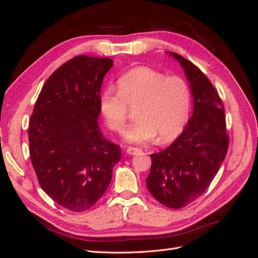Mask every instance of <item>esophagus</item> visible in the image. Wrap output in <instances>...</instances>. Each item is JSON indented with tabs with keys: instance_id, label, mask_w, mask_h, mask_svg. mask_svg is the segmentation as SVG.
I'll return each instance as SVG.
<instances>
[{
	"instance_id": "obj_1",
	"label": "esophagus",
	"mask_w": 258,
	"mask_h": 258,
	"mask_svg": "<svg viewBox=\"0 0 258 258\" xmlns=\"http://www.w3.org/2000/svg\"><path fill=\"white\" fill-rule=\"evenodd\" d=\"M141 152H142V150H141V148H139V147H132V146H130V147L127 148V153L129 155H137V154L141 153Z\"/></svg>"
}]
</instances>
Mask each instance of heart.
<instances>
[{
	"label": "heart",
	"instance_id": "obj_1",
	"mask_svg": "<svg viewBox=\"0 0 258 258\" xmlns=\"http://www.w3.org/2000/svg\"><path fill=\"white\" fill-rule=\"evenodd\" d=\"M117 90L102 93L100 111L106 126L122 134L129 108L137 107L138 120L126 132L127 141L145 143L158 135L167 142L183 130L190 110V89L183 77L140 67L119 77Z\"/></svg>",
	"mask_w": 258,
	"mask_h": 258
}]
</instances>
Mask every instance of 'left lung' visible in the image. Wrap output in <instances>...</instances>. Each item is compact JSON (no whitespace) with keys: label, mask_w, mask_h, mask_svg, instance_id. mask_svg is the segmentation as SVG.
<instances>
[{"label":"left lung","mask_w":258,"mask_h":258,"mask_svg":"<svg viewBox=\"0 0 258 258\" xmlns=\"http://www.w3.org/2000/svg\"><path fill=\"white\" fill-rule=\"evenodd\" d=\"M184 69L194 97L186 128L166 150L151 155L146 186L152 196L171 209L196 200L210 186L227 154L225 108L217 90L192 62L168 52Z\"/></svg>","instance_id":"obj_1"}]
</instances>
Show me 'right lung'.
<instances>
[{
	"instance_id": "obj_1",
	"label": "right lung",
	"mask_w": 258,
	"mask_h": 258,
	"mask_svg": "<svg viewBox=\"0 0 258 258\" xmlns=\"http://www.w3.org/2000/svg\"><path fill=\"white\" fill-rule=\"evenodd\" d=\"M110 58L76 56L46 81L29 121L30 158L38 184L72 212L90 209L105 192L121 151L98 124L100 90Z\"/></svg>"
}]
</instances>
